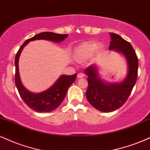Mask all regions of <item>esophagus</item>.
Returning <instances> with one entry per match:
<instances>
[{
    "mask_svg": "<svg viewBox=\"0 0 150 150\" xmlns=\"http://www.w3.org/2000/svg\"><path fill=\"white\" fill-rule=\"evenodd\" d=\"M84 77V74L83 73H79L77 74V77L78 78H82V77Z\"/></svg>",
    "mask_w": 150,
    "mask_h": 150,
    "instance_id": "obj_1",
    "label": "esophagus"
}]
</instances>
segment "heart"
Segmentation results:
<instances>
[{
    "label": "heart",
    "mask_w": 150,
    "mask_h": 150,
    "mask_svg": "<svg viewBox=\"0 0 150 150\" xmlns=\"http://www.w3.org/2000/svg\"><path fill=\"white\" fill-rule=\"evenodd\" d=\"M98 47L95 42H87L79 46L75 51V54L77 58H85L92 55Z\"/></svg>",
    "instance_id": "obj_1"
}]
</instances>
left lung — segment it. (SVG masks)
Returning a JSON list of instances; mask_svg holds the SVG:
<instances>
[{
    "mask_svg": "<svg viewBox=\"0 0 150 150\" xmlns=\"http://www.w3.org/2000/svg\"><path fill=\"white\" fill-rule=\"evenodd\" d=\"M110 50H115L125 56L129 65L127 78L122 83L108 84L98 76L96 66L91 65L85 69L89 86L86 96L89 103L98 110L110 112L122 107L129 98L138 77V59L131 43L120 35L110 33Z\"/></svg>",
    "mask_w": 150,
    "mask_h": 150,
    "instance_id": "left-lung-1",
    "label": "left lung"
}]
</instances>
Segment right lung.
I'll return each instance as SVG.
<instances>
[{
    "label": "right lung",
    "mask_w": 150,
    "mask_h": 150,
    "mask_svg": "<svg viewBox=\"0 0 150 150\" xmlns=\"http://www.w3.org/2000/svg\"><path fill=\"white\" fill-rule=\"evenodd\" d=\"M68 34H58L52 32H42L31 38L26 40L17 52L14 61L15 76L14 82L19 95L27 105L38 112H47L54 110L60 105L66 96L68 89L76 80L77 74L73 75H61L50 89L40 93H33L28 91L21 84L19 73V58L23 48L30 41L35 40H47L53 42H61L68 37Z\"/></svg>",
    "instance_id": "right-lung-1"
}]
</instances>
